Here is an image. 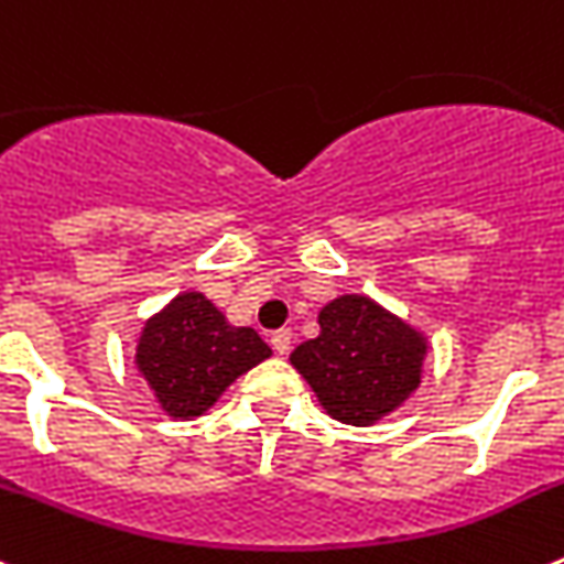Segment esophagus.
Masks as SVG:
<instances>
[{"label":"esophagus","mask_w":564,"mask_h":564,"mask_svg":"<svg viewBox=\"0 0 564 564\" xmlns=\"http://www.w3.org/2000/svg\"><path fill=\"white\" fill-rule=\"evenodd\" d=\"M270 343H272V348H275V354H289V348H292V332H289V328H278L275 334H272L270 337Z\"/></svg>","instance_id":"34e87169"}]
</instances>
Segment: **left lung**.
<instances>
[{
    "instance_id": "8db88e82",
    "label": "left lung",
    "mask_w": 564,
    "mask_h": 564,
    "mask_svg": "<svg viewBox=\"0 0 564 564\" xmlns=\"http://www.w3.org/2000/svg\"><path fill=\"white\" fill-rule=\"evenodd\" d=\"M317 323V337L297 345L289 362L332 419L377 424L421 384L427 339L377 301L343 294L323 306Z\"/></svg>"
}]
</instances>
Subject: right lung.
Wrapping results in <instances>:
<instances>
[{"label":"right lung","instance_id":"1","mask_svg":"<svg viewBox=\"0 0 564 564\" xmlns=\"http://www.w3.org/2000/svg\"><path fill=\"white\" fill-rule=\"evenodd\" d=\"M267 357L256 328L230 326L205 294L182 292L145 319L134 362L171 419H196Z\"/></svg>","mask_w":564,"mask_h":564}]
</instances>
